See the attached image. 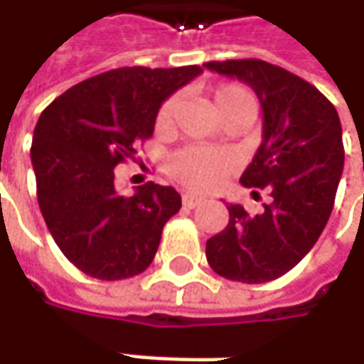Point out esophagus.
Returning <instances> with one entry per match:
<instances>
[{
  "mask_svg": "<svg viewBox=\"0 0 364 364\" xmlns=\"http://www.w3.org/2000/svg\"><path fill=\"white\" fill-rule=\"evenodd\" d=\"M204 198H200V196H194V194H184L182 196V204L186 206V208H196L198 204H203Z\"/></svg>",
  "mask_w": 364,
  "mask_h": 364,
  "instance_id": "esophagus-1",
  "label": "esophagus"
}]
</instances>
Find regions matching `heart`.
<instances>
[{
	"instance_id": "1",
	"label": "heart",
	"mask_w": 364,
	"mask_h": 364,
	"mask_svg": "<svg viewBox=\"0 0 364 364\" xmlns=\"http://www.w3.org/2000/svg\"><path fill=\"white\" fill-rule=\"evenodd\" d=\"M215 101H217L218 115L229 113V111H249L255 117L257 103L253 99V95L239 87V85H227L220 87L215 92ZM176 109V99L164 101V105L158 111V127L164 129L170 125L172 115ZM235 166V160L229 151L217 149V147H203V146H188L174 151L168 161H166V170L168 174L174 178L176 182H180L182 186L196 192H206L213 190L218 182L229 174Z\"/></svg>"
}]
</instances>
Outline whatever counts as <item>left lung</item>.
<instances>
[{
	"label": "left lung",
	"instance_id": "1",
	"mask_svg": "<svg viewBox=\"0 0 364 364\" xmlns=\"http://www.w3.org/2000/svg\"><path fill=\"white\" fill-rule=\"evenodd\" d=\"M204 66L257 95L263 135L241 184L272 196L261 215L229 204V225L206 241V259L227 279L265 284L296 267L328 223L344 166L341 119L316 87L275 64L247 58Z\"/></svg>",
	"mask_w": 364,
	"mask_h": 364
}]
</instances>
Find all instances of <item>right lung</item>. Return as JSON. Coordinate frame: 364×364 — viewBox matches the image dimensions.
I'll list each match as a JSON object with an SVG mask.
<instances>
[{
    "instance_id": "1",
    "label": "right lung",
    "mask_w": 364,
    "mask_h": 364,
    "mask_svg": "<svg viewBox=\"0 0 364 364\" xmlns=\"http://www.w3.org/2000/svg\"><path fill=\"white\" fill-rule=\"evenodd\" d=\"M200 66H125L87 78L54 99L36 123L32 166L50 235L78 269L103 282L146 272L164 225L182 206L172 186L115 188V166L154 133L161 103Z\"/></svg>"
}]
</instances>
